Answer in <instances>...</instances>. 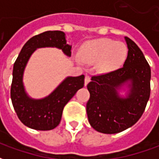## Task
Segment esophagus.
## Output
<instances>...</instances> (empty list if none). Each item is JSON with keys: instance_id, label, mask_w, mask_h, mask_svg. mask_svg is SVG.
<instances>
[{"instance_id": "1", "label": "esophagus", "mask_w": 159, "mask_h": 159, "mask_svg": "<svg viewBox=\"0 0 159 159\" xmlns=\"http://www.w3.org/2000/svg\"><path fill=\"white\" fill-rule=\"evenodd\" d=\"M89 82H90V76L87 75V76H85V79H84V84H85V86H86L87 84L89 83Z\"/></svg>"}]
</instances>
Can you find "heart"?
I'll return each instance as SVG.
<instances>
[{"instance_id":"1","label":"heart","mask_w":159,"mask_h":159,"mask_svg":"<svg viewBox=\"0 0 159 159\" xmlns=\"http://www.w3.org/2000/svg\"><path fill=\"white\" fill-rule=\"evenodd\" d=\"M125 43L107 38L92 40L86 42L81 48L80 54L87 63L97 62V68L102 72L119 69L128 57Z\"/></svg>"}]
</instances>
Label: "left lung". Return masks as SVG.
Segmentation results:
<instances>
[{
    "mask_svg": "<svg viewBox=\"0 0 159 159\" xmlns=\"http://www.w3.org/2000/svg\"><path fill=\"white\" fill-rule=\"evenodd\" d=\"M129 52L122 68L93 76L88 84L87 114L90 125L103 134H117L133 126L142 116L150 97L151 68L143 52L125 37ZM126 86V97L118 91Z\"/></svg>",
    "mask_w": 159,
    "mask_h": 159,
    "instance_id": "obj_1",
    "label": "left lung"
}]
</instances>
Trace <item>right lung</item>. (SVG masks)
Listing matches in <instances>:
<instances>
[{
    "label": "right lung",
    "instance_id": "1",
    "mask_svg": "<svg viewBox=\"0 0 159 159\" xmlns=\"http://www.w3.org/2000/svg\"><path fill=\"white\" fill-rule=\"evenodd\" d=\"M40 48H57L68 57L71 55V46L66 43L63 31H45L31 37L24 45L13 65L11 100L17 116L25 126L36 130H51L60 123L65 106L84 86V75L66 77L45 98H30L25 89L23 76L30 56Z\"/></svg>",
    "mask_w": 159,
    "mask_h": 159
}]
</instances>
